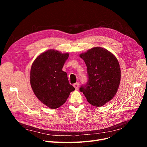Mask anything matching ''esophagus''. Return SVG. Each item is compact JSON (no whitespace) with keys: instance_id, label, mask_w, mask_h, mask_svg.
<instances>
[{"instance_id":"esophagus-1","label":"esophagus","mask_w":147,"mask_h":147,"mask_svg":"<svg viewBox=\"0 0 147 147\" xmlns=\"http://www.w3.org/2000/svg\"><path fill=\"white\" fill-rule=\"evenodd\" d=\"M73 86H74V87L75 88L76 90H78V89H79V83H74V84H73Z\"/></svg>"}]
</instances>
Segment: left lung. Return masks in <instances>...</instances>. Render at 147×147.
<instances>
[{
    "label": "left lung",
    "mask_w": 147,
    "mask_h": 147,
    "mask_svg": "<svg viewBox=\"0 0 147 147\" xmlns=\"http://www.w3.org/2000/svg\"><path fill=\"white\" fill-rule=\"evenodd\" d=\"M87 66L88 80L80 91L91 105L102 107L116 94L120 82V65L108 50L95 47L80 55Z\"/></svg>",
    "instance_id": "1"
}]
</instances>
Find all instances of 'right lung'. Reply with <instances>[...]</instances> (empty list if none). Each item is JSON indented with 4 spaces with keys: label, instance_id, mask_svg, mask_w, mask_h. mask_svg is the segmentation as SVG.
<instances>
[{
    "label": "right lung",
    "instance_id": "add662e5",
    "mask_svg": "<svg viewBox=\"0 0 147 147\" xmlns=\"http://www.w3.org/2000/svg\"><path fill=\"white\" fill-rule=\"evenodd\" d=\"M68 53L50 49L38 56L30 71V84L36 97L45 105L55 109L63 105L75 88L62 70Z\"/></svg>",
    "mask_w": 147,
    "mask_h": 147
}]
</instances>
